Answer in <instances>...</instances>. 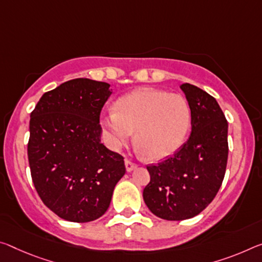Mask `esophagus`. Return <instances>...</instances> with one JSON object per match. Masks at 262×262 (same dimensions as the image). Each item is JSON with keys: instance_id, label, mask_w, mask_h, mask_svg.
Returning a JSON list of instances; mask_svg holds the SVG:
<instances>
[{"instance_id": "obj_1", "label": "esophagus", "mask_w": 262, "mask_h": 262, "mask_svg": "<svg viewBox=\"0 0 262 262\" xmlns=\"http://www.w3.org/2000/svg\"><path fill=\"white\" fill-rule=\"evenodd\" d=\"M124 165H126V170H127L128 172L133 171V170H134L136 167H138V164L134 163V162L129 161V160H126V161H124Z\"/></svg>"}]
</instances>
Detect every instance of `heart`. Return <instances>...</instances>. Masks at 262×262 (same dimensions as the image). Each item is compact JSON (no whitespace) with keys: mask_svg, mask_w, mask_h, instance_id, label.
Instances as JSON below:
<instances>
[{"mask_svg":"<svg viewBox=\"0 0 262 262\" xmlns=\"http://www.w3.org/2000/svg\"><path fill=\"white\" fill-rule=\"evenodd\" d=\"M191 124V110L183 95L142 87L123 95L114 112L102 118L107 143L122 148L133 138L149 160L160 161L175 154L183 144Z\"/></svg>","mask_w":262,"mask_h":262,"instance_id":"1","label":"heart"}]
</instances>
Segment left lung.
I'll use <instances>...</instances> for the list:
<instances>
[{"mask_svg": "<svg viewBox=\"0 0 262 262\" xmlns=\"http://www.w3.org/2000/svg\"><path fill=\"white\" fill-rule=\"evenodd\" d=\"M191 110L189 140L157 165H148L143 190L148 209L165 221H184L202 212L221 189L226 171L228 124L217 100L199 87L181 85Z\"/></svg>", "mask_w": 262, "mask_h": 262, "instance_id": "1", "label": "left lung"}]
</instances>
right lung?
<instances>
[{
	"mask_svg": "<svg viewBox=\"0 0 262 262\" xmlns=\"http://www.w3.org/2000/svg\"><path fill=\"white\" fill-rule=\"evenodd\" d=\"M110 84L72 79L44 93L30 114L28 159L41 201L74 223L100 218L126 172L123 157L101 143L99 123Z\"/></svg>",
	"mask_w": 262,
	"mask_h": 262,
	"instance_id": "add662e5",
	"label": "right lung"
}]
</instances>
